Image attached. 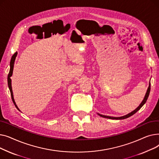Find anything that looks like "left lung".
I'll return each instance as SVG.
<instances>
[{
    "label": "left lung",
    "mask_w": 159,
    "mask_h": 159,
    "mask_svg": "<svg viewBox=\"0 0 159 159\" xmlns=\"http://www.w3.org/2000/svg\"><path fill=\"white\" fill-rule=\"evenodd\" d=\"M151 84L149 83V87L148 88V90H147V92L146 93V95L144 97V98L143 101V102H141V104L139 105V106L137 108V109H135L134 111H133L132 112L129 113V114L125 115V116H120V117H113V116H106V115H101V114H98V115H100L101 116H102V117H104V118H107V119H116V120H120V119H127L128 117H129V116H132L133 115H134L135 113H137L140 108L143 106V105L146 103L147 99L149 97V92H150V89H151Z\"/></svg>",
    "instance_id": "obj_1"
}]
</instances>
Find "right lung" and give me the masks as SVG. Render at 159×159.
<instances>
[{
    "label": "right lung",
    "mask_w": 159,
    "mask_h": 159,
    "mask_svg": "<svg viewBox=\"0 0 159 159\" xmlns=\"http://www.w3.org/2000/svg\"><path fill=\"white\" fill-rule=\"evenodd\" d=\"M16 55H17V53L15 52L13 55L11 57V59L10 61V72L8 73L7 75V84H8V87H9L10 91V93H11V98H12V101L15 106V107L17 108V109L19 110V109L18 108L17 106L16 105L15 102L14 101V98H13V91H12V88H11V80L10 79V77L12 76V73H13V66H14V62L15 60V58L16 57Z\"/></svg>",
    "instance_id": "obj_1"
}]
</instances>
